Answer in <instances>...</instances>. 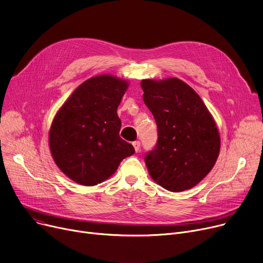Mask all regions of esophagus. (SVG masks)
Masks as SVG:
<instances>
[{"label":"esophagus","instance_id":"obj_1","mask_svg":"<svg viewBox=\"0 0 263 263\" xmlns=\"http://www.w3.org/2000/svg\"><path fill=\"white\" fill-rule=\"evenodd\" d=\"M132 145H133V147H134V150H135L136 152H138V151H139V149H141V143H139L138 141H136V142H133V143H132Z\"/></svg>","mask_w":263,"mask_h":263}]
</instances>
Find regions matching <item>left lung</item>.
<instances>
[{
	"label": "left lung",
	"mask_w": 263,
	"mask_h": 263,
	"mask_svg": "<svg viewBox=\"0 0 263 263\" xmlns=\"http://www.w3.org/2000/svg\"><path fill=\"white\" fill-rule=\"evenodd\" d=\"M145 104L157 126V144L145 157L151 179L180 192L195 187L219 156L216 121L197 92L178 78L143 79Z\"/></svg>",
	"instance_id": "1"
}]
</instances>
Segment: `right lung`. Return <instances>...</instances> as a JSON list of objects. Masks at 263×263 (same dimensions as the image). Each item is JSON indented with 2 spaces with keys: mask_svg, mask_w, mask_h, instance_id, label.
Instances as JSON below:
<instances>
[{
  "mask_svg": "<svg viewBox=\"0 0 263 263\" xmlns=\"http://www.w3.org/2000/svg\"><path fill=\"white\" fill-rule=\"evenodd\" d=\"M129 82L102 74L82 82L57 111L48 145L58 168L83 186L108 180L135 151L119 136L117 108Z\"/></svg>",
  "mask_w": 263,
  "mask_h": 263,
  "instance_id": "1",
  "label": "right lung"
}]
</instances>
